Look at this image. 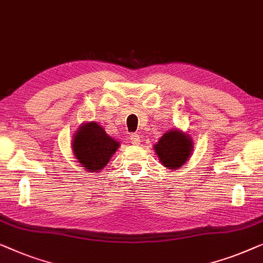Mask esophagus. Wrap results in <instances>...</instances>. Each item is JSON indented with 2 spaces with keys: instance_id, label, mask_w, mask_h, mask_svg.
Here are the masks:
<instances>
[{
  "instance_id": "1",
  "label": "esophagus",
  "mask_w": 263,
  "mask_h": 263,
  "mask_svg": "<svg viewBox=\"0 0 263 263\" xmlns=\"http://www.w3.org/2000/svg\"><path fill=\"white\" fill-rule=\"evenodd\" d=\"M130 139H131V143L135 144V145H138L142 142V139H140V136L138 133H133V135L130 136Z\"/></svg>"
}]
</instances>
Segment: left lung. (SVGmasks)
<instances>
[{
    "label": "left lung",
    "mask_w": 263,
    "mask_h": 263,
    "mask_svg": "<svg viewBox=\"0 0 263 263\" xmlns=\"http://www.w3.org/2000/svg\"><path fill=\"white\" fill-rule=\"evenodd\" d=\"M194 143L191 135L174 127L158 139L154 145L155 154L165 168L176 170L190 160Z\"/></svg>",
    "instance_id": "left-lung-1"
}]
</instances>
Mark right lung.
<instances>
[{
	"mask_svg": "<svg viewBox=\"0 0 263 263\" xmlns=\"http://www.w3.org/2000/svg\"><path fill=\"white\" fill-rule=\"evenodd\" d=\"M71 149L73 156L86 172L99 173L108 163L120 143L112 138L96 121L80 125L73 135Z\"/></svg>",
	"mask_w": 263,
	"mask_h": 263,
	"instance_id": "obj_1",
	"label": "right lung"
}]
</instances>
